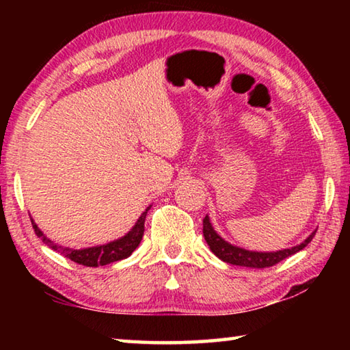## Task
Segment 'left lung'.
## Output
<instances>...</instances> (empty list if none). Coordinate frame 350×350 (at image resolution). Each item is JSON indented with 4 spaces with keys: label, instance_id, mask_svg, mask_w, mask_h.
Instances as JSON below:
<instances>
[{
    "label": "left lung",
    "instance_id": "obj_1",
    "mask_svg": "<svg viewBox=\"0 0 350 350\" xmlns=\"http://www.w3.org/2000/svg\"><path fill=\"white\" fill-rule=\"evenodd\" d=\"M317 232H313L309 238L304 242H301L299 245H295L292 248H284V250L278 252H250L245 250V248L232 245L230 242L222 239L221 236L216 233V230L213 228L208 216L204 217V238L208 244L210 250L216 254L219 259H222L224 262L233 264V265H241V267H252V269H265L271 267L278 262H281L282 259H286L292 254L298 253L299 250L309 244L313 239Z\"/></svg>",
    "mask_w": 350,
    "mask_h": 350
}]
</instances>
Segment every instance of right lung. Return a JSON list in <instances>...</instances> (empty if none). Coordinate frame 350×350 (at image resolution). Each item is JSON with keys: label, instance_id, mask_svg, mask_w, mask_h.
Instances as JSON below:
<instances>
[{"label": "right lung", "instance_id": "add662e5", "mask_svg": "<svg viewBox=\"0 0 350 350\" xmlns=\"http://www.w3.org/2000/svg\"><path fill=\"white\" fill-rule=\"evenodd\" d=\"M150 208L151 206H148V208L142 213L140 217L137 219V222H135V225L131 228V232H128L123 238L112 241L109 244L88 247V248H81V250H74V248L62 247L55 244V242H52L49 238H46L43 232L38 228V225L33 222L32 217L31 221H32V227L35 230V234H37L38 238H41V241H43L47 247L52 248V250L63 254L64 258H69L77 264L86 265V267H98V265H106V264L116 262V260H122L128 256H131V253L139 247L142 238H144L145 217Z\"/></svg>", "mask_w": 350, "mask_h": 350}]
</instances>
